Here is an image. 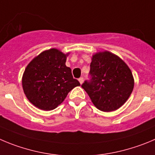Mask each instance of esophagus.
<instances>
[{
  "label": "esophagus",
  "mask_w": 155,
  "mask_h": 155,
  "mask_svg": "<svg viewBox=\"0 0 155 155\" xmlns=\"http://www.w3.org/2000/svg\"><path fill=\"white\" fill-rule=\"evenodd\" d=\"M83 80H84V79H83V78H82V77L79 78V82H80V84H82V82H83Z\"/></svg>",
  "instance_id": "1"
}]
</instances>
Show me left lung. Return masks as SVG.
<instances>
[{
  "label": "left lung",
  "mask_w": 155,
  "mask_h": 155,
  "mask_svg": "<svg viewBox=\"0 0 155 155\" xmlns=\"http://www.w3.org/2000/svg\"><path fill=\"white\" fill-rule=\"evenodd\" d=\"M89 79L82 84L95 106L102 112H112L123 105L134 88L128 66L109 52L96 53L90 64Z\"/></svg>",
  "instance_id": "8db88e82"
}]
</instances>
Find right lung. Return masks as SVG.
<instances>
[{
	"label": "right lung",
	"instance_id": "1",
	"mask_svg": "<svg viewBox=\"0 0 155 155\" xmlns=\"http://www.w3.org/2000/svg\"><path fill=\"white\" fill-rule=\"evenodd\" d=\"M66 55L56 49L44 51L32 60L22 79L28 100L40 109L53 110L74 87L80 86L66 66Z\"/></svg>",
	"mask_w": 155,
	"mask_h": 155
}]
</instances>
